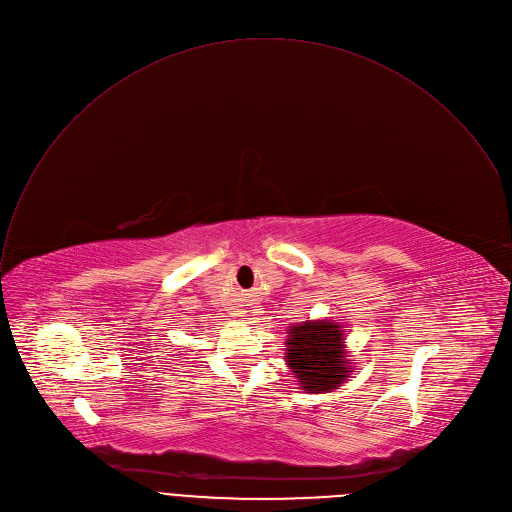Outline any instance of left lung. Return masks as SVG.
Segmentation results:
<instances>
[{
    "label": "left lung",
    "instance_id": "8db88e82",
    "mask_svg": "<svg viewBox=\"0 0 512 512\" xmlns=\"http://www.w3.org/2000/svg\"><path fill=\"white\" fill-rule=\"evenodd\" d=\"M286 361L309 393L329 391L345 383L349 367L343 353V331L335 323H304L290 327Z\"/></svg>",
    "mask_w": 512,
    "mask_h": 512
}]
</instances>
